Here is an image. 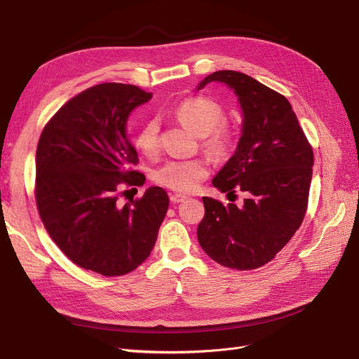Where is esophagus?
Listing matches in <instances>:
<instances>
[{"label": "esophagus", "instance_id": "esophagus-1", "mask_svg": "<svg viewBox=\"0 0 359 359\" xmlns=\"http://www.w3.org/2000/svg\"><path fill=\"white\" fill-rule=\"evenodd\" d=\"M170 202L172 203H181V202H184V200H187V196H184V194H170Z\"/></svg>", "mask_w": 359, "mask_h": 359}]
</instances>
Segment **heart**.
<instances>
[{
  "label": "heart",
  "mask_w": 359,
  "mask_h": 359,
  "mask_svg": "<svg viewBox=\"0 0 359 359\" xmlns=\"http://www.w3.org/2000/svg\"><path fill=\"white\" fill-rule=\"evenodd\" d=\"M175 116L198 137H206V149L217 157L228 154L233 144L231 133L221 126L224 121L222 107L208 97H191L181 102ZM159 119L151 118L140 128L135 137V147L144 156H154L159 150ZM209 175V165L205 159L169 161L154 170L153 178L157 184L174 191L190 193Z\"/></svg>",
  "instance_id": "obj_1"
}]
</instances>
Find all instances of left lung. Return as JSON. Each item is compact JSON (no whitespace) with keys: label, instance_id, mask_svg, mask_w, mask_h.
Listing matches in <instances>:
<instances>
[{"label":"left lung","instance_id":"left-lung-1","mask_svg":"<svg viewBox=\"0 0 359 359\" xmlns=\"http://www.w3.org/2000/svg\"><path fill=\"white\" fill-rule=\"evenodd\" d=\"M210 82L224 83L236 94L243 116L236 151L212 184L226 196L238 189L248 198L241 206H224L203 197L205 218L197 226V240L215 262L255 269L274 259L302 224L313 153L284 95L236 70L213 72L196 90Z\"/></svg>","mask_w":359,"mask_h":359}]
</instances>
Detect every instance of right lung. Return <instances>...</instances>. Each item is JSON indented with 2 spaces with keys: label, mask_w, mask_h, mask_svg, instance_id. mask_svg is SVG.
I'll return each instance as SVG.
<instances>
[{
  "label": "right lung",
  "mask_w": 359,
  "mask_h": 359,
  "mask_svg": "<svg viewBox=\"0 0 359 359\" xmlns=\"http://www.w3.org/2000/svg\"><path fill=\"white\" fill-rule=\"evenodd\" d=\"M151 93L135 85L100 83L82 91L46 125L36 149V206L60 250L83 269L113 277L150 256L169 197L149 187L121 205L125 185H142L126 123Z\"/></svg>",
  "instance_id": "right-lung-1"
}]
</instances>
